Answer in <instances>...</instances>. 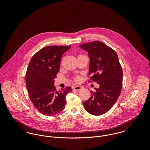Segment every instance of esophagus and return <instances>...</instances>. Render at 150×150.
Segmentation results:
<instances>
[{"mask_svg": "<svg viewBox=\"0 0 150 150\" xmlns=\"http://www.w3.org/2000/svg\"><path fill=\"white\" fill-rule=\"evenodd\" d=\"M81 89H82V87H81V86H76L73 87V88H72L73 91H79V90H81Z\"/></svg>", "mask_w": 150, "mask_h": 150, "instance_id": "1", "label": "esophagus"}]
</instances>
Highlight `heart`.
<instances>
[{
	"label": "heart",
	"mask_w": 150,
	"mask_h": 150,
	"mask_svg": "<svg viewBox=\"0 0 150 150\" xmlns=\"http://www.w3.org/2000/svg\"><path fill=\"white\" fill-rule=\"evenodd\" d=\"M80 78L79 77H76V78L74 79V81H75L76 82H79V81H80Z\"/></svg>",
	"instance_id": "obj_1"
}]
</instances>
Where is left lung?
Here are the masks:
<instances>
[{"label":"left lung","mask_w":150,"mask_h":150,"mask_svg":"<svg viewBox=\"0 0 150 150\" xmlns=\"http://www.w3.org/2000/svg\"><path fill=\"white\" fill-rule=\"evenodd\" d=\"M79 46L88 52L90 62L89 82L99 85L83 105L86 111L100 115L109 111L117 102L122 86V69L115 51L105 43L93 41Z\"/></svg>","instance_id":"left-lung-1"}]
</instances>
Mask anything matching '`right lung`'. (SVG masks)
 <instances>
[{
    "label": "right lung",
    "mask_w": 150,
    "mask_h": 150,
    "mask_svg": "<svg viewBox=\"0 0 150 150\" xmlns=\"http://www.w3.org/2000/svg\"><path fill=\"white\" fill-rule=\"evenodd\" d=\"M70 48L45 47L32 57L28 64L25 81L29 98L37 110L45 115L53 116L62 111L66 96L71 92L70 86L57 91L54 86L62 56Z\"/></svg>",
    "instance_id": "right-lung-1"
}]
</instances>
